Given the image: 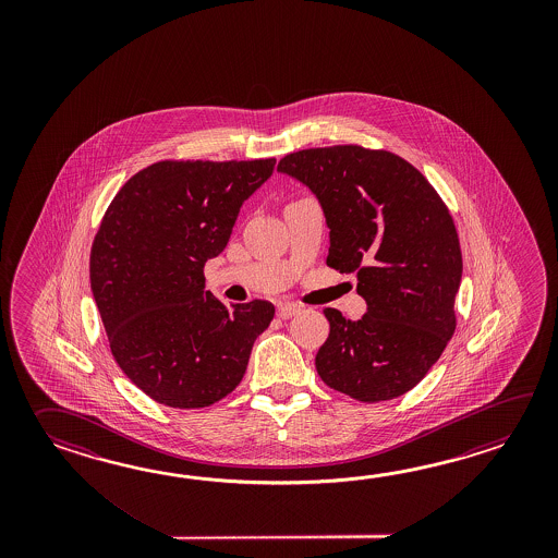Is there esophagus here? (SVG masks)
I'll return each instance as SVG.
<instances>
[{
	"instance_id": "34e87169",
	"label": "esophagus",
	"mask_w": 558,
	"mask_h": 558,
	"mask_svg": "<svg viewBox=\"0 0 558 558\" xmlns=\"http://www.w3.org/2000/svg\"><path fill=\"white\" fill-rule=\"evenodd\" d=\"M299 311H301L299 305H293V303H283V305H279V307H277V317H279V319H291V317H295Z\"/></svg>"
}]
</instances>
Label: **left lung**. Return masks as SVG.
<instances>
[{
    "label": "left lung",
    "instance_id": "left-lung-1",
    "mask_svg": "<svg viewBox=\"0 0 558 558\" xmlns=\"http://www.w3.org/2000/svg\"><path fill=\"white\" fill-rule=\"evenodd\" d=\"M277 171L303 183L329 227L327 265L356 275L367 313L331 325L315 356L325 385L363 403L411 391L454 332L463 257L451 214L421 171L389 151L335 145L287 155Z\"/></svg>",
    "mask_w": 558,
    "mask_h": 558
}]
</instances>
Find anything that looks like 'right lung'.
I'll return each mask as SVG.
<instances>
[{
	"instance_id": "obj_1",
	"label": "right lung",
	"mask_w": 558,
	"mask_h": 558,
	"mask_svg": "<svg viewBox=\"0 0 558 558\" xmlns=\"http://www.w3.org/2000/svg\"><path fill=\"white\" fill-rule=\"evenodd\" d=\"M275 159L159 161L119 190L95 235L89 281L121 371L157 403L202 409L238 387L274 319L267 301L226 307L203 267Z\"/></svg>"
}]
</instances>
